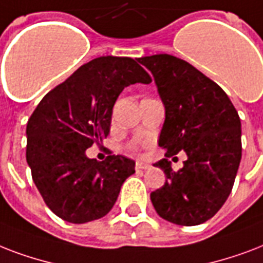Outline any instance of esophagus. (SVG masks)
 <instances>
[{
	"instance_id": "34e87169",
	"label": "esophagus",
	"mask_w": 263,
	"mask_h": 263,
	"mask_svg": "<svg viewBox=\"0 0 263 263\" xmlns=\"http://www.w3.org/2000/svg\"><path fill=\"white\" fill-rule=\"evenodd\" d=\"M136 168H141V170H146V168H151V164L146 163V162H142V160H138L136 163Z\"/></svg>"
}]
</instances>
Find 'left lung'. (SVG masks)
Segmentation results:
<instances>
[{"label":"left lung","instance_id":"obj_1","mask_svg":"<svg viewBox=\"0 0 263 263\" xmlns=\"http://www.w3.org/2000/svg\"><path fill=\"white\" fill-rule=\"evenodd\" d=\"M154 75L164 105L159 146L170 157L184 150L189 159L173 172L167 158L166 182L151 193L156 213L168 222L193 227L217 214L233 188L241 160V123L228 95L211 79L172 54L138 59Z\"/></svg>","mask_w":263,"mask_h":263}]
</instances>
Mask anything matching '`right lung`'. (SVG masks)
<instances>
[{
  "mask_svg": "<svg viewBox=\"0 0 263 263\" xmlns=\"http://www.w3.org/2000/svg\"><path fill=\"white\" fill-rule=\"evenodd\" d=\"M152 82L130 58L101 56L50 90L27 122L26 159L34 184L54 214L85 223L108 214L136 162L109 155L86 156L109 134L114 104L126 86Z\"/></svg>",
  "mask_w": 263,
  "mask_h": 263,
  "instance_id": "obj_1",
  "label": "right lung"
}]
</instances>
